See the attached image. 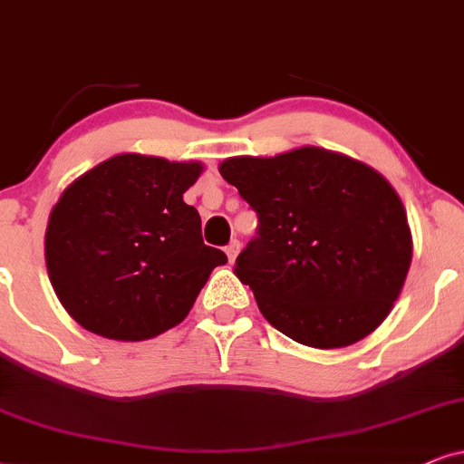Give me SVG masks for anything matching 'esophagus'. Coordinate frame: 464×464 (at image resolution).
Wrapping results in <instances>:
<instances>
[{
  "label": "esophagus",
  "mask_w": 464,
  "mask_h": 464,
  "mask_svg": "<svg viewBox=\"0 0 464 464\" xmlns=\"http://www.w3.org/2000/svg\"><path fill=\"white\" fill-rule=\"evenodd\" d=\"M225 252H227V256H228V263L236 261L237 255H239V242H237V239H233V242L225 248Z\"/></svg>",
  "instance_id": "obj_1"
}]
</instances>
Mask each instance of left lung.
<instances>
[{
	"mask_svg": "<svg viewBox=\"0 0 464 464\" xmlns=\"http://www.w3.org/2000/svg\"><path fill=\"white\" fill-rule=\"evenodd\" d=\"M218 171L259 216L236 276L276 330L340 349L383 324L413 256L407 212L383 175L314 145L233 156Z\"/></svg>",
	"mask_w": 464,
	"mask_h": 464,
	"instance_id": "8db88e82",
	"label": "left lung"
}]
</instances>
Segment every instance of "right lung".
Returning <instances> with one entry per match:
<instances>
[{
	"label": "right lung",
	"mask_w": 464,
	"mask_h": 464,
	"mask_svg": "<svg viewBox=\"0 0 464 464\" xmlns=\"http://www.w3.org/2000/svg\"><path fill=\"white\" fill-rule=\"evenodd\" d=\"M203 164L117 154L76 178L44 236L57 300L87 332L137 343L179 325L227 255L201 237L184 192Z\"/></svg>",
	"instance_id": "right-lung-1"
}]
</instances>
